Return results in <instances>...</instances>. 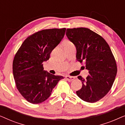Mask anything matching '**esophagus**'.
Listing matches in <instances>:
<instances>
[{"label":"esophagus","mask_w":125,"mask_h":125,"mask_svg":"<svg viewBox=\"0 0 125 125\" xmlns=\"http://www.w3.org/2000/svg\"><path fill=\"white\" fill-rule=\"evenodd\" d=\"M65 77H66V79L69 82H71V81H73V80H74L75 79L74 77H71V76H66Z\"/></svg>","instance_id":"esophagus-1"}]
</instances>
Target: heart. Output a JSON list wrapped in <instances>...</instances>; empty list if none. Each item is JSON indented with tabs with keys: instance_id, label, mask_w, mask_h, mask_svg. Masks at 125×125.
Here are the masks:
<instances>
[{
	"instance_id": "1",
	"label": "heart",
	"mask_w": 125,
	"mask_h": 125,
	"mask_svg": "<svg viewBox=\"0 0 125 125\" xmlns=\"http://www.w3.org/2000/svg\"><path fill=\"white\" fill-rule=\"evenodd\" d=\"M64 47H66L71 45H73V43L71 42H70L69 40H65L64 42Z\"/></svg>"
}]
</instances>
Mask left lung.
Segmentation results:
<instances>
[{
    "label": "left lung",
    "instance_id": "1",
    "mask_svg": "<svg viewBox=\"0 0 125 125\" xmlns=\"http://www.w3.org/2000/svg\"><path fill=\"white\" fill-rule=\"evenodd\" d=\"M66 35L76 48V59L83 62L89 75L82 82L77 95L84 101L93 103L109 92L117 72V64L110 48L103 37L86 28L67 29Z\"/></svg>",
    "mask_w": 125,
    "mask_h": 125
}]
</instances>
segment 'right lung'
<instances>
[{"label":"right lung","instance_id":"obj_1","mask_svg":"<svg viewBox=\"0 0 125 125\" xmlns=\"http://www.w3.org/2000/svg\"><path fill=\"white\" fill-rule=\"evenodd\" d=\"M66 28L43 30L24 41L13 61V75L16 88L31 104L47 100L58 82L64 77L44 71L42 63L49 59L53 49L63 39Z\"/></svg>","mask_w":125,"mask_h":125}]
</instances>
